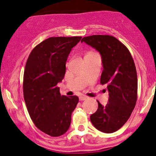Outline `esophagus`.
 <instances>
[{
	"label": "esophagus",
	"instance_id": "obj_1",
	"mask_svg": "<svg viewBox=\"0 0 156 156\" xmlns=\"http://www.w3.org/2000/svg\"><path fill=\"white\" fill-rule=\"evenodd\" d=\"M87 97H85V96H81V97H80V101H83V100H85V99H87Z\"/></svg>",
	"mask_w": 156,
	"mask_h": 156
}]
</instances>
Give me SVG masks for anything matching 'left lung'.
Here are the masks:
<instances>
[{"label": "left lung", "mask_w": 156, "mask_h": 156, "mask_svg": "<svg viewBox=\"0 0 156 156\" xmlns=\"http://www.w3.org/2000/svg\"><path fill=\"white\" fill-rule=\"evenodd\" d=\"M81 42L101 55L103 71L100 83L107 84L109 92L105 106L97 101L98 109L90 116V122L101 132H116L130 118L137 100L138 80L133 59L127 47L113 36L85 37Z\"/></svg>", "instance_id": "1"}]
</instances>
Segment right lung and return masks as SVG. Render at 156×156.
<instances>
[{
    "label": "right lung",
    "instance_id": "obj_1",
    "mask_svg": "<svg viewBox=\"0 0 156 156\" xmlns=\"http://www.w3.org/2000/svg\"><path fill=\"white\" fill-rule=\"evenodd\" d=\"M82 37H54L36 45L28 57L23 75V97L31 120L53 137L69 130L76 96H61L57 83L66 73V63Z\"/></svg>",
    "mask_w": 156,
    "mask_h": 156
}]
</instances>
